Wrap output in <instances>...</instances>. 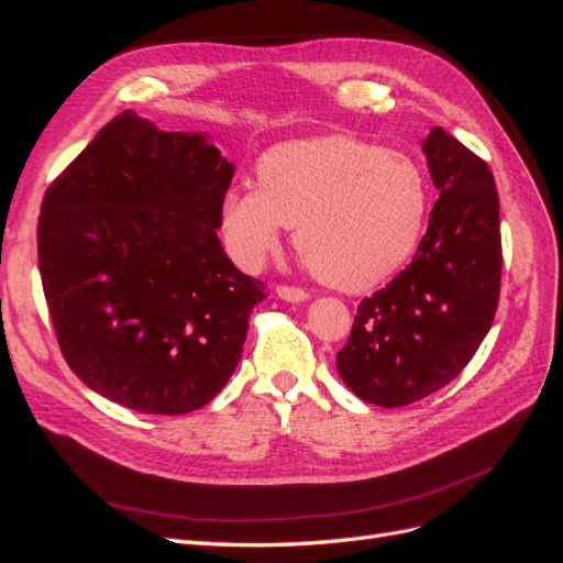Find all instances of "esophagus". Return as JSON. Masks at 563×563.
I'll return each mask as SVG.
<instances>
[{
	"label": "esophagus",
	"instance_id": "1",
	"mask_svg": "<svg viewBox=\"0 0 563 563\" xmlns=\"http://www.w3.org/2000/svg\"><path fill=\"white\" fill-rule=\"evenodd\" d=\"M277 296H279L282 300H288V302H302V300L310 298V294L302 291V288L286 286V284H279V286H277Z\"/></svg>",
	"mask_w": 563,
	"mask_h": 563
}]
</instances>
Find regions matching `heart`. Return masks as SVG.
I'll return each instance as SVG.
<instances>
[{"label": "heart", "mask_w": 563, "mask_h": 563, "mask_svg": "<svg viewBox=\"0 0 563 563\" xmlns=\"http://www.w3.org/2000/svg\"><path fill=\"white\" fill-rule=\"evenodd\" d=\"M255 176L258 185L234 183L218 203L225 249L244 269H258L294 228L319 279L366 291L411 258L428 220L418 164L347 135L279 143Z\"/></svg>", "instance_id": "b5f03b06"}]
</instances>
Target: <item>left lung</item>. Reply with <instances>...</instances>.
Segmentation results:
<instances>
[{
	"label": "left lung",
	"mask_w": 563,
	"mask_h": 563,
	"mask_svg": "<svg viewBox=\"0 0 563 563\" xmlns=\"http://www.w3.org/2000/svg\"><path fill=\"white\" fill-rule=\"evenodd\" d=\"M439 199L416 258L356 308L338 373L383 408L449 385L486 338L498 310L500 201L490 168L434 126L422 143Z\"/></svg>",
	"instance_id": "8db88e82"
}]
</instances>
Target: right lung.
Wrapping results in <instances>:
<instances>
[{
  "label": "right lung",
  "mask_w": 563,
  "mask_h": 563,
  "mask_svg": "<svg viewBox=\"0 0 563 563\" xmlns=\"http://www.w3.org/2000/svg\"><path fill=\"white\" fill-rule=\"evenodd\" d=\"M234 166L203 133L117 114L48 185L42 286L81 383L141 413L183 416L225 387L265 284L220 246Z\"/></svg>",
  "instance_id": "1"
}]
</instances>
